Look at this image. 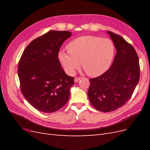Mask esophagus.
<instances>
[{"label":"esophagus","instance_id":"34e87169","mask_svg":"<svg viewBox=\"0 0 150 150\" xmlns=\"http://www.w3.org/2000/svg\"><path fill=\"white\" fill-rule=\"evenodd\" d=\"M81 79V78H79V77H76V78H74V82L75 83H78Z\"/></svg>","mask_w":150,"mask_h":150}]
</instances>
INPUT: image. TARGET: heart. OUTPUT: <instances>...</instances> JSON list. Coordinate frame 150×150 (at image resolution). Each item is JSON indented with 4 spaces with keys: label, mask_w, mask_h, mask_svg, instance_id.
<instances>
[{
    "label": "heart",
    "mask_w": 150,
    "mask_h": 150,
    "mask_svg": "<svg viewBox=\"0 0 150 150\" xmlns=\"http://www.w3.org/2000/svg\"><path fill=\"white\" fill-rule=\"evenodd\" d=\"M68 52L61 51L58 58L68 74L72 75L82 67L91 77L103 74L112 64L115 46L111 39L94 35H84L72 40L67 45Z\"/></svg>",
    "instance_id": "obj_1"
}]
</instances>
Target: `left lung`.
<instances>
[{
  "label": "left lung",
  "instance_id": "1",
  "mask_svg": "<svg viewBox=\"0 0 150 150\" xmlns=\"http://www.w3.org/2000/svg\"><path fill=\"white\" fill-rule=\"evenodd\" d=\"M116 49L112 64L106 72L89 79L88 98L94 108L111 112L128 101L139 79L138 57L134 48L121 36L106 31Z\"/></svg>",
  "mask_w": 150,
  "mask_h": 150
}]
</instances>
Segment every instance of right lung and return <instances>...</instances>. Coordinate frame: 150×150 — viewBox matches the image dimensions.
I'll return each mask as SVG.
<instances>
[{"label": "right lung", "mask_w": 150, "mask_h": 150, "mask_svg": "<svg viewBox=\"0 0 150 150\" xmlns=\"http://www.w3.org/2000/svg\"><path fill=\"white\" fill-rule=\"evenodd\" d=\"M71 34L69 31H49L33 40L20 59L18 76L22 93L39 111L55 112L69 98L74 78L63 70L58 54Z\"/></svg>", "instance_id": "right-lung-1"}]
</instances>
